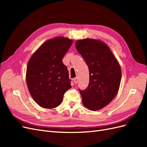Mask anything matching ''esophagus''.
Masks as SVG:
<instances>
[{
    "label": "esophagus",
    "instance_id": "34e87169",
    "mask_svg": "<svg viewBox=\"0 0 147 147\" xmlns=\"http://www.w3.org/2000/svg\"><path fill=\"white\" fill-rule=\"evenodd\" d=\"M74 82L75 83H77L78 82V77H75L74 78Z\"/></svg>",
    "mask_w": 147,
    "mask_h": 147
}]
</instances>
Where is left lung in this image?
<instances>
[{
    "label": "left lung",
    "instance_id": "1",
    "mask_svg": "<svg viewBox=\"0 0 147 147\" xmlns=\"http://www.w3.org/2000/svg\"><path fill=\"white\" fill-rule=\"evenodd\" d=\"M75 46L90 73L88 88L79 90L83 104L91 110H100L117 94L121 79V67L109 47L99 40H79Z\"/></svg>",
    "mask_w": 147,
    "mask_h": 147
}]
</instances>
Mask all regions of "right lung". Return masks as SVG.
<instances>
[{"mask_svg": "<svg viewBox=\"0 0 147 147\" xmlns=\"http://www.w3.org/2000/svg\"><path fill=\"white\" fill-rule=\"evenodd\" d=\"M72 42L63 37L48 40L28 62L26 83L31 96L43 108L59 106L65 92L72 87L68 70L62 60Z\"/></svg>", "mask_w": 147, "mask_h": 147, "instance_id": "right-lung-1", "label": "right lung"}]
</instances>
